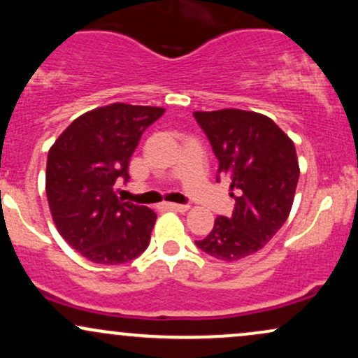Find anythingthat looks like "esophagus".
<instances>
[{
    "label": "esophagus",
    "instance_id": "obj_1",
    "mask_svg": "<svg viewBox=\"0 0 358 358\" xmlns=\"http://www.w3.org/2000/svg\"><path fill=\"white\" fill-rule=\"evenodd\" d=\"M166 208H170V210H175V212H187L188 205H182V203H165Z\"/></svg>",
    "mask_w": 358,
    "mask_h": 358
}]
</instances>
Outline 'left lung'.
<instances>
[{"label": "left lung", "instance_id": "1", "mask_svg": "<svg viewBox=\"0 0 358 358\" xmlns=\"http://www.w3.org/2000/svg\"><path fill=\"white\" fill-rule=\"evenodd\" d=\"M193 116L236 199L232 215L217 217L212 232L195 244L220 261H239L264 248L289 215L299 178L296 148L264 114L220 109Z\"/></svg>", "mask_w": 358, "mask_h": 358}]
</instances>
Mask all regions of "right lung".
I'll use <instances>...</instances> for the list:
<instances>
[{
    "label": "right lung",
    "mask_w": 358,
    "mask_h": 358,
    "mask_svg": "<svg viewBox=\"0 0 358 358\" xmlns=\"http://www.w3.org/2000/svg\"><path fill=\"white\" fill-rule=\"evenodd\" d=\"M165 109L124 102L82 114L55 139L47 158L45 192L57 231L97 264H122L150 244L156 213L122 202L114 192L127 182L141 134Z\"/></svg>",
    "instance_id": "1"
}]
</instances>
